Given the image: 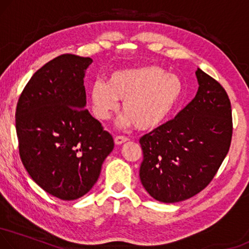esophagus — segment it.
Listing matches in <instances>:
<instances>
[{"instance_id": "1", "label": "esophagus", "mask_w": 249, "mask_h": 249, "mask_svg": "<svg viewBox=\"0 0 249 249\" xmlns=\"http://www.w3.org/2000/svg\"><path fill=\"white\" fill-rule=\"evenodd\" d=\"M129 140L128 137H124V136H116L114 137V143L116 144H122L124 142H127Z\"/></svg>"}]
</instances>
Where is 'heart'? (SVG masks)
<instances>
[{
	"instance_id": "1",
	"label": "heart",
	"mask_w": 249,
	"mask_h": 249,
	"mask_svg": "<svg viewBox=\"0 0 249 249\" xmlns=\"http://www.w3.org/2000/svg\"><path fill=\"white\" fill-rule=\"evenodd\" d=\"M182 94L178 76L167 74L155 64L121 69L111 72L107 82L95 81L90 98L98 119L108 120L122 101V125H135L140 131L158 127L177 106Z\"/></svg>"
}]
</instances>
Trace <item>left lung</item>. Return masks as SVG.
I'll return each mask as SVG.
<instances>
[{
  "mask_svg": "<svg viewBox=\"0 0 249 249\" xmlns=\"http://www.w3.org/2000/svg\"><path fill=\"white\" fill-rule=\"evenodd\" d=\"M197 94L174 119L140 138V180L161 202H178L200 193L215 177L232 136L231 106L219 82L196 71Z\"/></svg>",
  "mask_w": 249,
  "mask_h": 249,
  "instance_id": "8db88e82",
  "label": "left lung"
}]
</instances>
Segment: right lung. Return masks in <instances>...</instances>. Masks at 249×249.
<instances>
[{
    "instance_id": "obj_1",
    "label": "right lung",
    "mask_w": 249,
    "mask_h": 249,
    "mask_svg": "<svg viewBox=\"0 0 249 249\" xmlns=\"http://www.w3.org/2000/svg\"><path fill=\"white\" fill-rule=\"evenodd\" d=\"M92 59L56 56L39 69L18 98L15 128L24 168L42 189L74 200L92 188L113 138L86 109L83 86Z\"/></svg>"
}]
</instances>
